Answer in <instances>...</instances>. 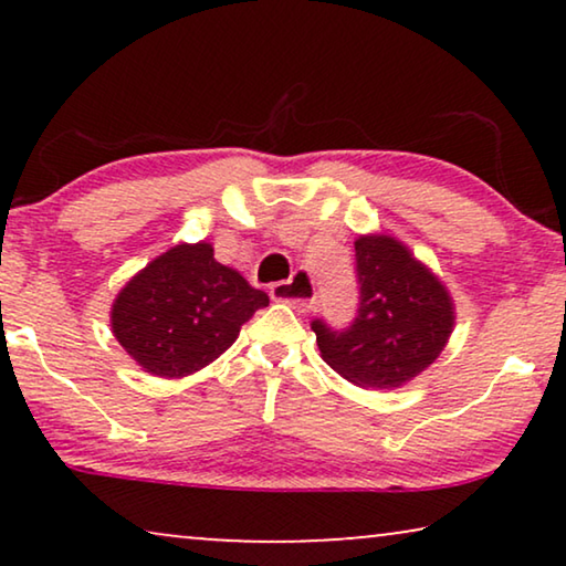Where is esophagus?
Segmentation results:
<instances>
[{
	"label": "esophagus",
	"mask_w": 566,
	"mask_h": 566,
	"mask_svg": "<svg viewBox=\"0 0 566 566\" xmlns=\"http://www.w3.org/2000/svg\"><path fill=\"white\" fill-rule=\"evenodd\" d=\"M270 296H273L275 301H285V304L298 308V312H306V308H312L314 298H316L314 277L308 270H296L289 281L270 285Z\"/></svg>",
	"instance_id": "34e87169"
}]
</instances>
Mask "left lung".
<instances>
[{
    "label": "left lung",
    "mask_w": 566,
    "mask_h": 566,
    "mask_svg": "<svg viewBox=\"0 0 566 566\" xmlns=\"http://www.w3.org/2000/svg\"><path fill=\"white\" fill-rule=\"evenodd\" d=\"M358 308L343 329L314 319L322 358L363 389H394L422 374L453 329L443 283L397 239L374 234L355 242Z\"/></svg>",
    "instance_id": "1"
}]
</instances>
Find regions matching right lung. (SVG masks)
I'll use <instances>...</instances> for the list:
<instances>
[{"label":"right lung","instance_id":"right-lung-1","mask_svg":"<svg viewBox=\"0 0 566 566\" xmlns=\"http://www.w3.org/2000/svg\"><path fill=\"white\" fill-rule=\"evenodd\" d=\"M206 242L177 244L130 277L113 304V335L146 374H196L234 343L242 324L268 306Z\"/></svg>","mask_w":566,"mask_h":566}]
</instances>
